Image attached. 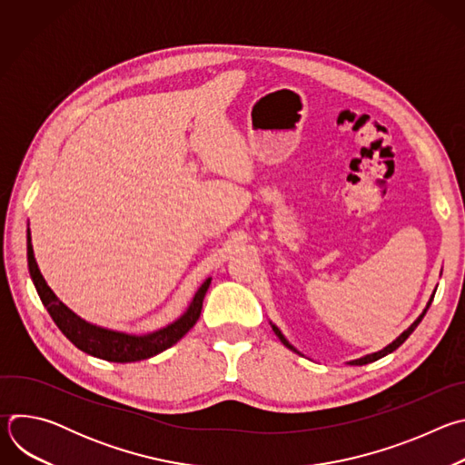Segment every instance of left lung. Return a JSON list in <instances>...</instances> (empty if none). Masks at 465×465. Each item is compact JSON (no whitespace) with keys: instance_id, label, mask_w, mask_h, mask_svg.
<instances>
[{"instance_id":"obj_1","label":"left lung","mask_w":465,"mask_h":465,"mask_svg":"<svg viewBox=\"0 0 465 465\" xmlns=\"http://www.w3.org/2000/svg\"><path fill=\"white\" fill-rule=\"evenodd\" d=\"M432 300H434V292H432V296H430V300H429V303H427V307H425V309H423V312H421V314H420V316H418V318H416V320H414V323H412V325H411V327H409V329H407V331H403V333H401V335H400V337H397V339H395V341H393V342H391V344H388V346H386V348H382V350H381V351H375V353H370V355H366V357H361V359H355V361H350V362H348V364H355V366H362V364H368V362H373V361H379V359H381V357H384V355H388V353H391V351H395V350H397V348H400V346H401V344H403V342H405V341H407V339H409V337H411V335H412V331H414V329H416V327H418V325H420V322H421V320H423V316H425V312H427V309H429V307H430V303H432ZM271 325H272V331H274V333H276V335H278V339H280V341H282V342H283V346H287V348H289V350H292V351H294V353H300V351H298V350H296V348H294V346H292V344H289V341H287V339H285V337H283V333H282V331H280V329H278V327H276V325H274V323H272V322H271Z\"/></svg>"}]
</instances>
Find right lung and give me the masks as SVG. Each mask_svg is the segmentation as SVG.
<instances>
[{"instance_id": "right-lung-1", "label": "right lung", "mask_w": 465, "mask_h": 465, "mask_svg": "<svg viewBox=\"0 0 465 465\" xmlns=\"http://www.w3.org/2000/svg\"><path fill=\"white\" fill-rule=\"evenodd\" d=\"M27 262H29V274L36 287V292L44 307L51 314L53 322L56 323V327L65 335V339H70V342H74L81 351L110 362H136V361L151 359L165 351L167 348L174 346L196 323L198 316H201L203 302L212 283V278H208L201 285V289H198L196 294L193 296V302L189 303L187 311L176 322L149 335H128V333H121V331H112L83 320L54 296V292L49 289L44 276L40 274L29 230H27Z\"/></svg>"}]
</instances>
